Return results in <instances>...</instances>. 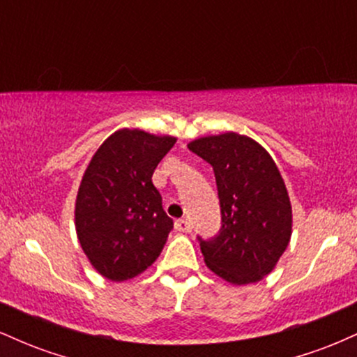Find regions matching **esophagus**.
<instances>
[{
    "instance_id": "esophagus-1",
    "label": "esophagus",
    "mask_w": 357,
    "mask_h": 357,
    "mask_svg": "<svg viewBox=\"0 0 357 357\" xmlns=\"http://www.w3.org/2000/svg\"><path fill=\"white\" fill-rule=\"evenodd\" d=\"M174 228L178 231L188 233V231H191V223L188 220H176L174 221Z\"/></svg>"
}]
</instances>
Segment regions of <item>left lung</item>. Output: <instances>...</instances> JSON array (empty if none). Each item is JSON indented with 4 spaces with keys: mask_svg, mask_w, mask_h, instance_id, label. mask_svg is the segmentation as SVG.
Here are the masks:
<instances>
[{
    "mask_svg": "<svg viewBox=\"0 0 357 357\" xmlns=\"http://www.w3.org/2000/svg\"><path fill=\"white\" fill-rule=\"evenodd\" d=\"M188 147L213 166L221 231L199 238L204 264L231 285L268 275L292 236V204L284 178L264 146L236 132L191 141Z\"/></svg>",
    "mask_w": 357,
    "mask_h": 357,
    "instance_id": "8db88e82",
    "label": "left lung"
}]
</instances>
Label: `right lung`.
<instances>
[{"label":"right lung","mask_w":357,"mask_h":357,"mask_svg":"<svg viewBox=\"0 0 357 357\" xmlns=\"http://www.w3.org/2000/svg\"><path fill=\"white\" fill-rule=\"evenodd\" d=\"M173 136L119 129L90 159L77 191L75 230L90 265L124 282L141 275L162 252L173 220L153 184Z\"/></svg>","instance_id":"add662e5"}]
</instances>
